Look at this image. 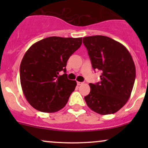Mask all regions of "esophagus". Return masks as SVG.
Masks as SVG:
<instances>
[{
    "instance_id": "34e87169",
    "label": "esophagus",
    "mask_w": 148,
    "mask_h": 148,
    "mask_svg": "<svg viewBox=\"0 0 148 148\" xmlns=\"http://www.w3.org/2000/svg\"><path fill=\"white\" fill-rule=\"evenodd\" d=\"M83 84H84V83L83 82H79V81H78L77 82L78 86H81V85H83Z\"/></svg>"
}]
</instances>
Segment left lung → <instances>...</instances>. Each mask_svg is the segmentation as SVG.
<instances>
[{"label":"left lung","mask_w":148,"mask_h":148,"mask_svg":"<svg viewBox=\"0 0 148 148\" xmlns=\"http://www.w3.org/2000/svg\"><path fill=\"white\" fill-rule=\"evenodd\" d=\"M83 43L92 66L101 72L100 81L90 84L84 97L88 106L101 115L116 113L130 99L136 78V67L125 46L103 35L86 37Z\"/></svg>","instance_id":"1"}]
</instances>
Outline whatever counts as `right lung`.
I'll use <instances>...</instances> for the list:
<instances>
[{"label":"right lung","instance_id":"add662e5","mask_svg":"<svg viewBox=\"0 0 148 148\" xmlns=\"http://www.w3.org/2000/svg\"><path fill=\"white\" fill-rule=\"evenodd\" d=\"M81 44L82 37H49L25 52L20 65V81L25 98L34 108L53 113L65 106L76 86V81L67 77V62Z\"/></svg>","mask_w":148,"mask_h":148}]
</instances>
